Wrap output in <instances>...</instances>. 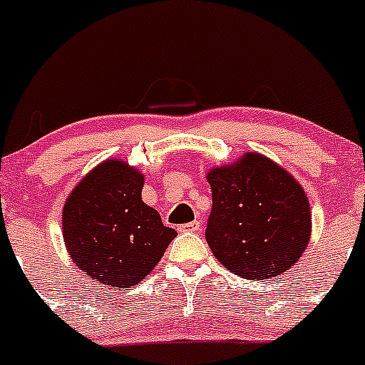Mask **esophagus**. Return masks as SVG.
<instances>
[{"label":"esophagus","instance_id":"34e87169","mask_svg":"<svg viewBox=\"0 0 365 365\" xmlns=\"http://www.w3.org/2000/svg\"><path fill=\"white\" fill-rule=\"evenodd\" d=\"M200 230V221H191L186 225L179 226V231H198Z\"/></svg>","mask_w":365,"mask_h":365}]
</instances>
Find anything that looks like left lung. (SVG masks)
Segmentation results:
<instances>
[{"instance_id":"8db88e82","label":"left lung","mask_w":365,"mask_h":365,"mask_svg":"<svg viewBox=\"0 0 365 365\" xmlns=\"http://www.w3.org/2000/svg\"><path fill=\"white\" fill-rule=\"evenodd\" d=\"M212 212L207 244L226 269L249 280L282 275L312 237L309 200L291 172L261 153L207 172Z\"/></svg>"}]
</instances>
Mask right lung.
<instances>
[{"mask_svg": "<svg viewBox=\"0 0 365 365\" xmlns=\"http://www.w3.org/2000/svg\"><path fill=\"white\" fill-rule=\"evenodd\" d=\"M144 174L108 158L81 179L62 209V237L85 275L108 287L128 289L156 268L178 231L163 226L143 202Z\"/></svg>", "mask_w": 365, "mask_h": 365, "instance_id": "right-lung-1", "label": "right lung"}]
</instances>
